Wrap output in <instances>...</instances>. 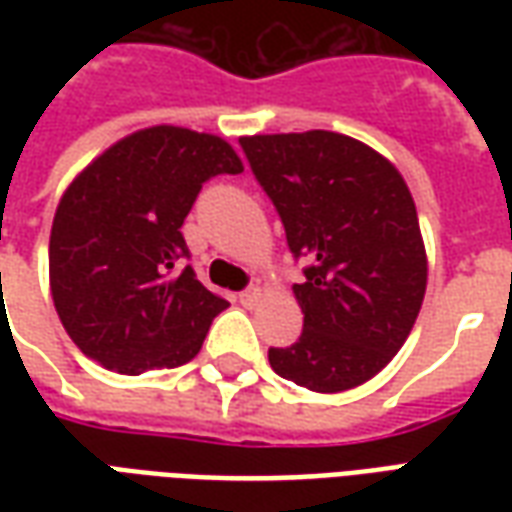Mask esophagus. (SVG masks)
I'll return each mask as SVG.
<instances>
[{
	"instance_id": "1",
	"label": "esophagus",
	"mask_w": 512,
	"mask_h": 512,
	"mask_svg": "<svg viewBox=\"0 0 512 512\" xmlns=\"http://www.w3.org/2000/svg\"><path fill=\"white\" fill-rule=\"evenodd\" d=\"M238 301H241V307L252 310L257 301H260V288H255V285H252V288L241 290V293H238Z\"/></svg>"
}]
</instances>
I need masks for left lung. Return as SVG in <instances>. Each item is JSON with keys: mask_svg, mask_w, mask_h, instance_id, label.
Returning <instances> with one entry per match:
<instances>
[{"mask_svg": "<svg viewBox=\"0 0 512 512\" xmlns=\"http://www.w3.org/2000/svg\"><path fill=\"white\" fill-rule=\"evenodd\" d=\"M274 202L304 332L268 348L274 373L312 392H345L384 370L417 321L428 260L406 180L373 147L334 131L241 139Z\"/></svg>", "mask_w": 512, "mask_h": 512, "instance_id": "obj_1", "label": "left lung"}]
</instances>
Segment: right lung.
Here are the masks:
<instances>
[{
  "instance_id": "add662e5",
  "label": "right lung",
  "mask_w": 512,
  "mask_h": 512,
  "mask_svg": "<svg viewBox=\"0 0 512 512\" xmlns=\"http://www.w3.org/2000/svg\"><path fill=\"white\" fill-rule=\"evenodd\" d=\"M244 172L224 139L156 126L120 139L62 194L49 241L54 307L84 356L123 376L200 354L227 301L202 285L183 219L202 183Z\"/></svg>"
}]
</instances>
